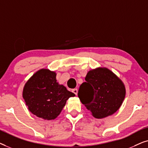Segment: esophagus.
Here are the masks:
<instances>
[{
    "instance_id": "34e87169",
    "label": "esophagus",
    "mask_w": 148,
    "mask_h": 148,
    "mask_svg": "<svg viewBox=\"0 0 148 148\" xmlns=\"http://www.w3.org/2000/svg\"><path fill=\"white\" fill-rule=\"evenodd\" d=\"M72 92H73L75 94L77 95V89H73V90H72Z\"/></svg>"
}]
</instances>
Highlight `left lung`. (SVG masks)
I'll return each mask as SVG.
<instances>
[{
  "label": "left lung",
  "instance_id": "1",
  "mask_svg": "<svg viewBox=\"0 0 148 148\" xmlns=\"http://www.w3.org/2000/svg\"><path fill=\"white\" fill-rule=\"evenodd\" d=\"M85 79L78 97L95 118H104L119 110L124 100L125 88L111 71L106 68L90 71Z\"/></svg>",
  "mask_w": 148,
  "mask_h": 148
}]
</instances>
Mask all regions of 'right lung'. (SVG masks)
<instances>
[{
    "mask_svg": "<svg viewBox=\"0 0 148 148\" xmlns=\"http://www.w3.org/2000/svg\"><path fill=\"white\" fill-rule=\"evenodd\" d=\"M56 73L48 69L36 72L26 83L23 98L32 114L52 120L60 114L66 100L75 96L56 82Z\"/></svg>",
    "mask_w": 148,
    "mask_h": 148,
    "instance_id": "obj_1",
    "label": "right lung"
}]
</instances>
